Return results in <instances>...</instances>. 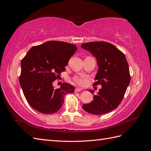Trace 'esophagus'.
Returning a JSON list of instances; mask_svg holds the SVG:
<instances>
[{
  "label": "esophagus",
  "mask_w": 151,
  "mask_h": 151,
  "mask_svg": "<svg viewBox=\"0 0 151 151\" xmlns=\"http://www.w3.org/2000/svg\"><path fill=\"white\" fill-rule=\"evenodd\" d=\"M83 89H82L81 88H77L75 89V92H79V91H82Z\"/></svg>",
  "instance_id": "esophagus-1"
}]
</instances>
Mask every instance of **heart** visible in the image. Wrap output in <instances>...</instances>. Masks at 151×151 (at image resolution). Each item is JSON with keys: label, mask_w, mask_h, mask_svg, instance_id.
<instances>
[{"label": "heart", "mask_w": 151, "mask_h": 151, "mask_svg": "<svg viewBox=\"0 0 151 151\" xmlns=\"http://www.w3.org/2000/svg\"><path fill=\"white\" fill-rule=\"evenodd\" d=\"M73 81L79 86H84L87 84V82H88V77L86 76H77L74 77Z\"/></svg>", "instance_id": "1"}]
</instances>
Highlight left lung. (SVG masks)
Segmentation results:
<instances>
[{"label": "left lung", "mask_w": 151, "mask_h": 151, "mask_svg": "<svg viewBox=\"0 0 151 151\" xmlns=\"http://www.w3.org/2000/svg\"><path fill=\"white\" fill-rule=\"evenodd\" d=\"M96 58L98 70L93 85H101L93 101L83 105L84 111L101 115L116 109L124 97L130 82L129 67L125 55L113 45L105 42L82 44ZM89 92L94 93L93 90Z\"/></svg>", "instance_id": "8db88e82"}]
</instances>
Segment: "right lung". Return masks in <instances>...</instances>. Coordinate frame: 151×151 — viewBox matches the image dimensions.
<instances>
[{
  "label": "right lung",
  "mask_w": 151,
  "mask_h": 151,
  "mask_svg": "<svg viewBox=\"0 0 151 151\" xmlns=\"http://www.w3.org/2000/svg\"><path fill=\"white\" fill-rule=\"evenodd\" d=\"M77 50L75 45L49 41L32 47L21 62L19 83L27 101L40 113L58 111L67 93L74 92V87L66 83L59 89L52 83L64 72L70 57Z\"/></svg>",
  "instance_id": "right-lung-1"
}]
</instances>
